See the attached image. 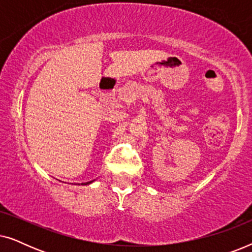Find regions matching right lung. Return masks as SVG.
<instances>
[{
    "mask_svg": "<svg viewBox=\"0 0 252 252\" xmlns=\"http://www.w3.org/2000/svg\"><path fill=\"white\" fill-rule=\"evenodd\" d=\"M93 181H89V182H85V184H82V185H89V184H92Z\"/></svg>",
    "mask_w": 252,
    "mask_h": 252,
    "instance_id": "1",
    "label": "right lung"
}]
</instances>
